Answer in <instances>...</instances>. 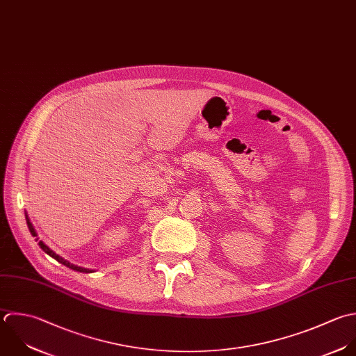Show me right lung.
Here are the masks:
<instances>
[{"label":"right lung","mask_w":356,"mask_h":356,"mask_svg":"<svg viewBox=\"0 0 356 356\" xmlns=\"http://www.w3.org/2000/svg\"><path fill=\"white\" fill-rule=\"evenodd\" d=\"M24 216H26V223H27V227H29V230H30V233H31V236L33 237H37V233H35V230H34V227H33V225H31V222H30V219H29V216H27V213L24 212ZM38 238H35V241H37ZM38 245H40V248L45 252V254H48L51 258H54L55 261H58L59 264H62V265H65V266H67L69 269H73V270H76V272H81V273H91L92 270L91 269H86V268H80V266H76V265H73V264H70V262H67L66 259H63L62 257H59L58 254H55L52 250H49L42 241H38Z\"/></svg>","instance_id":"add662e5"}]
</instances>
